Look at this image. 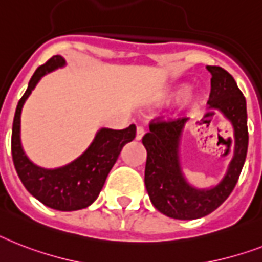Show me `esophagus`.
I'll return each instance as SVG.
<instances>
[{"label": "esophagus", "mask_w": 262, "mask_h": 262, "mask_svg": "<svg viewBox=\"0 0 262 262\" xmlns=\"http://www.w3.org/2000/svg\"><path fill=\"white\" fill-rule=\"evenodd\" d=\"M144 135H145V130H144V127L141 126H137V130H136V140H141L142 137H144Z\"/></svg>", "instance_id": "obj_1"}]
</instances>
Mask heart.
Returning <instances> with one entry per match:
<instances>
[{"label": "heart", "mask_w": 262, "mask_h": 262, "mask_svg": "<svg viewBox=\"0 0 262 262\" xmlns=\"http://www.w3.org/2000/svg\"><path fill=\"white\" fill-rule=\"evenodd\" d=\"M190 87L191 86L188 84V83H180V84H176V86L168 89L164 94L161 95L160 101L163 102V103H169V102L172 101H176V99L182 98L184 94H187L188 90H190ZM199 99H201L199 95H196V97L193 98V101H199Z\"/></svg>", "instance_id": "1"}]
</instances>
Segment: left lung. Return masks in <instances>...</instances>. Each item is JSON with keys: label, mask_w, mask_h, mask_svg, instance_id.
<instances>
[{"label": "left lung", "mask_w": 262, "mask_h": 262, "mask_svg": "<svg viewBox=\"0 0 262 262\" xmlns=\"http://www.w3.org/2000/svg\"><path fill=\"white\" fill-rule=\"evenodd\" d=\"M211 74L210 107L218 110L233 126V157L220 183L208 188L192 186L183 173L180 146L188 118L152 122L142 137L146 149L145 187L152 205L175 220H198L226 201L237 184L248 152L246 99L234 78L222 67L207 66Z\"/></svg>", "instance_id": "left-lung-1"}]
</instances>
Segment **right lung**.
I'll list each match as a JSON object with an SVG mask.
<instances>
[{"label": "right lung", "mask_w": 262, "mask_h": 262, "mask_svg": "<svg viewBox=\"0 0 262 262\" xmlns=\"http://www.w3.org/2000/svg\"><path fill=\"white\" fill-rule=\"evenodd\" d=\"M66 66L60 55L52 56L40 66L28 83V89L17 105L12 129V156L17 175L24 187L47 207L59 211L86 208L101 192L110 169L116 164L125 144L136 137V126L122 130L102 127L94 140L78 159L63 167L48 169L36 165L21 145V112L23 106L42 76Z\"/></svg>", "instance_id": "obj_1"}]
</instances>
